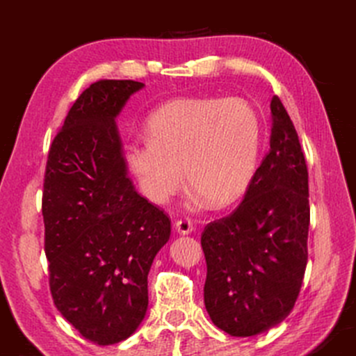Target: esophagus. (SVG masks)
<instances>
[{"label":"esophagus","mask_w":356,"mask_h":356,"mask_svg":"<svg viewBox=\"0 0 356 356\" xmlns=\"http://www.w3.org/2000/svg\"><path fill=\"white\" fill-rule=\"evenodd\" d=\"M174 227H176V231L179 232V234H190L193 229V222H191V220H188V218H180V220H177L176 222H174Z\"/></svg>","instance_id":"obj_1"}]
</instances>
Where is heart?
Instances as JSON below:
<instances>
[{"label":"heart","mask_w":356,"mask_h":356,"mask_svg":"<svg viewBox=\"0 0 356 356\" xmlns=\"http://www.w3.org/2000/svg\"><path fill=\"white\" fill-rule=\"evenodd\" d=\"M147 140L124 149L147 200L163 204L182 185L195 200L225 207L243 195L254 172L261 125L254 110L238 99H176L146 120Z\"/></svg>","instance_id":"b5f03b06"}]
</instances>
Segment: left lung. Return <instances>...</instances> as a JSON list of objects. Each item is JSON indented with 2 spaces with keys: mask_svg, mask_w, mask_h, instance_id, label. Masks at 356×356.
Returning a JSON list of instances; mask_svg holds the SVG:
<instances>
[{
  "mask_svg": "<svg viewBox=\"0 0 356 356\" xmlns=\"http://www.w3.org/2000/svg\"><path fill=\"white\" fill-rule=\"evenodd\" d=\"M270 108V150L243 201L201 236L206 309L216 327L240 337L267 331L291 314L308 264V166L278 95Z\"/></svg>",
  "mask_w": 356,
  "mask_h": 356,
  "instance_id": "obj_1",
  "label": "left lung"
}]
</instances>
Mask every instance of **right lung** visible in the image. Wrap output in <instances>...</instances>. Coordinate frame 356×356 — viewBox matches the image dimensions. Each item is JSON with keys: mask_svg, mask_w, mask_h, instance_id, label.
Returning <instances> with one entry per match:
<instances>
[{"mask_svg": "<svg viewBox=\"0 0 356 356\" xmlns=\"http://www.w3.org/2000/svg\"><path fill=\"white\" fill-rule=\"evenodd\" d=\"M144 86L99 80L80 94L48 152L42 215L58 311L99 346L134 333L147 311V275L171 220L135 191L114 119Z\"/></svg>", "mask_w": 356, "mask_h": 356, "instance_id": "right-lung-1", "label": "right lung"}]
</instances>
